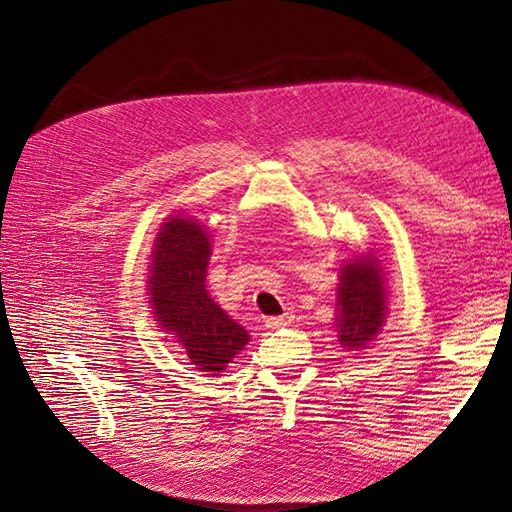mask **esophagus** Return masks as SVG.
<instances>
[{"label":"esophagus","instance_id":"obj_1","mask_svg":"<svg viewBox=\"0 0 512 512\" xmlns=\"http://www.w3.org/2000/svg\"><path fill=\"white\" fill-rule=\"evenodd\" d=\"M292 314H284V316H273V318H267L265 320V327L267 329H282V327H288V324L292 322Z\"/></svg>","mask_w":512,"mask_h":512}]
</instances>
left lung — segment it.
<instances>
[{"label": "left lung", "instance_id": "1", "mask_svg": "<svg viewBox=\"0 0 512 512\" xmlns=\"http://www.w3.org/2000/svg\"><path fill=\"white\" fill-rule=\"evenodd\" d=\"M339 273L337 339L344 348L359 350L382 331L389 305L384 273L374 254L352 258Z\"/></svg>", "mask_w": 512, "mask_h": 512}]
</instances>
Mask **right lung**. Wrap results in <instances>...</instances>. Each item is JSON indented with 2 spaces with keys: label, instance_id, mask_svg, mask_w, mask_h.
Instances as JSON below:
<instances>
[{
  "label": "right lung",
  "instance_id": "add662e5",
  "mask_svg": "<svg viewBox=\"0 0 512 512\" xmlns=\"http://www.w3.org/2000/svg\"><path fill=\"white\" fill-rule=\"evenodd\" d=\"M209 256L207 228L170 215L153 245L147 290L160 329L177 337L200 371L218 376L250 342V335L209 297Z\"/></svg>",
  "mask_w": 512,
  "mask_h": 512
}]
</instances>
